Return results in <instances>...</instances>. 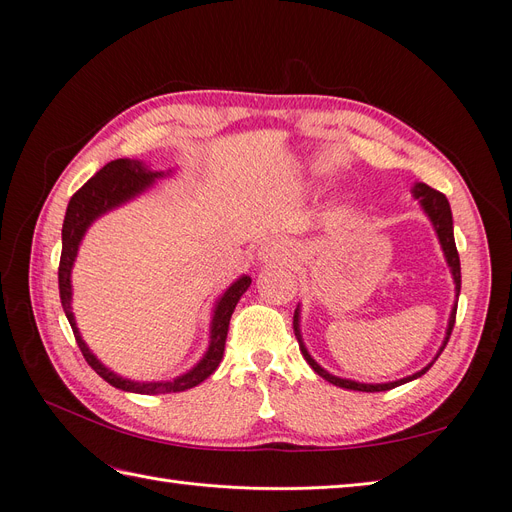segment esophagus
<instances>
[{
	"label": "esophagus",
	"mask_w": 512,
	"mask_h": 512,
	"mask_svg": "<svg viewBox=\"0 0 512 512\" xmlns=\"http://www.w3.org/2000/svg\"><path fill=\"white\" fill-rule=\"evenodd\" d=\"M258 258L262 262H286L290 260V245L282 239H269L267 243H262Z\"/></svg>",
	"instance_id": "obj_1"
}]
</instances>
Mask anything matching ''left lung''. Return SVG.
<instances>
[{"instance_id":"1","label":"left lung","mask_w":512,"mask_h":512,"mask_svg":"<svg viewBox=\"0 0 512 512\" xmlns=\"http://www.w3.org/2000/svg\"><path fill=\"white\" fill-rule=\"evenodd\" d=\"M412 196L421 203L423 211L427 213L429 222L433 224V230H436L438 235V241L442 245V252H444V258H446V265L451 267V275H453V282H455V305L451 309V316H448V327H446V335H444V342L438 350V354L433 356V361L429 365H425L421 371H416V374L412 376H406L401 380H395V382H382V384H367V382H356V380H348V378H339V376H333L329 374L327 369L320 367L314 356L307 352L305 348V342H303V335H301V305H297V309H294V320H292V327H294V335H297L299 339V348H301V354L305 356V361L309 363V367H312L318 376H322L327 382L335 384V386H342V389H350V391H363V393H378V391H389V389H395V386L399 384H406L410 380H416L421 378L423 374H427V369L436 363L438 356L442 354V350L446 348L448 344V337H451L453 333V327H455V314H457V299H459V290H461V267H459V254H457V245H455V235H453V213H451V205H448V200L442 192L429 188L427 183H414L412 188Z\"/></svg>"}]
</instances>
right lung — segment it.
<instances>
[{
  "label": "right lung",
  "instance_id": "obj_1",
  "mask_svg": "<svg viewBox=\"0 0 512 512\" xmlns=\"http://www.w3.org/2000/svg\"><path fill=\"white\" fill-rule=\"evenodd\" d=\"M173 173V170H151L147 164L138 160L119 158L108 162L104 168L91 177L83 188L76 192L66 209L64 228H61V258H59V297L61 307H64L66 318L74 331L76 344H79L85 361L89 367L96 371L100 378H104L108 384L115 386V389L138 393V395H164V393H179L188 391L192 386H198L203 380H207L215 369H218L222 356H224V344L228 335V324L230 316L235 312V307L241 299V294L250 288L252 277L241 275L239 280L232 282L222 297L213 305V316H211V327H209V348L190 371L173 378V380H158V382H138L121 378L115 371L108 369L98 356L89 350L85 339L81 337L79 327H76V320L72 314V267L76 254H79L81 241L89 226L94 224L104 213L113 211L121 205L130 203L136 196L147 192L156 179H162Z\"/></svg>",
  "mask_w": 512,
  "mask_h": 512
}]
</instances>
